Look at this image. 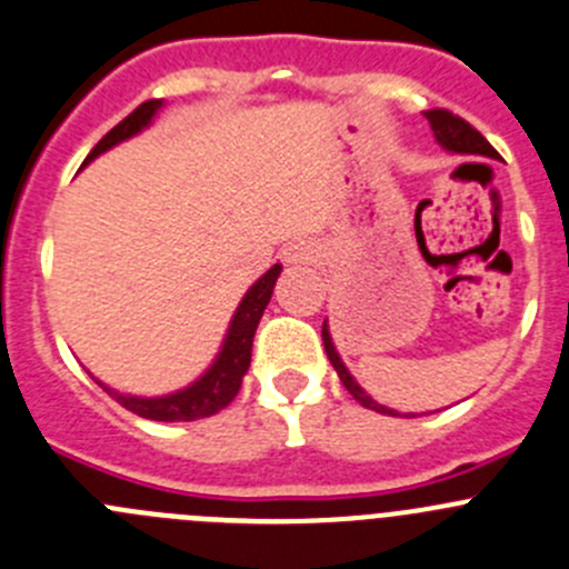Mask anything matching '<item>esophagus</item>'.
Masks as SVG:
<instances>
[{"instance_id":"1","label":"esophagus","mask_w":569,"mask_h":569,"mask_svg":"<svg viewBox=\"0 0 569 569\" xmlns=\"http://www.w3.org/2000/svg\"><path fill=\"white\" fill-rule=\"evenodd\" d=\"M286 263H291V267H311V263L319 261V247L313 244V241H291L289 247H286Z\"/></svg>"}]
</instances>
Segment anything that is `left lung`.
Masks as SVG:
<instances>
[{
	"label": "left lung",
	"mask_w": 569,
	"mask_h": 569,
	"mask_svg": "<svg viewBox=\"0 0 569 569\" xmlns=\"http://www.w3.org/2000/svg\"><path fill=\"white\" fill-rule=\"evenodd\" d=\"M425 119L431 121V130H433V138L439 141V147L448 152H459V156H483V158H498V152H495V147L489 144L487 138L481 136V132L476 130L472 124H467L465 119H459V116H453L450 110H428L425 113ZM322 345H325V352H328L330 363H333V369L339 372L341 383H345V389L350 391L352 397H356L358 402H361L363 408H372V411L378 413H389V417H417V413H397L395 408L389 406H380L378 400H372V397L367 395V391L358 386V380L352 378L350 369L345 367V361H341V356L336 352V345L333 339H330V328H328V319L322 322Z\"/></svg>",
	"instance_id": "8db88e82"
}]
</instances>
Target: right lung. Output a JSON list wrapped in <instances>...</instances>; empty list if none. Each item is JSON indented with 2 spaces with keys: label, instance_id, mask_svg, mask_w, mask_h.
Returning a JSON list of instances; mask_svg holds the SVG:
<instances>
[{
  "label": "right lung",
  "instance_id": "add662e5",
  "mask_svg": "<svg viewBox=\"0 0 569 569\" xmlns=\"http://www.w3.org/2000/svg\"><path fill=\"white\" fill-rule=\"evenodd\" d=\"M163 108V99H150V102L138 104L127 119H121L108 136L99 141L91 150V156L86 158L82 167L99 158L102 152L113 150L116 144L127 141V138L138 136L141 130L152 124V119L158 116V110ZM280 263H274L267 274L256 280V283L247 289V295L241 297L239 308L233 311L230 319V328L224 333L222 347H219L217 358H213L211 367L189 383L186 389L172 391V395L161 397H138V395H124V391H116L110 386H104L102 380H97L110 397H113L119 406H124L127 411L138 413L144 419H156V422H191V419L211 417V413L222 411L224 406L233 402V397L239 395L241 378L250 369V356H252V336H256L258 322L263 317V308L272 300V289L280 278Z\"/></svg>",
  "mask_w": 569,
  "mask_h": 569
}]
</instances>
